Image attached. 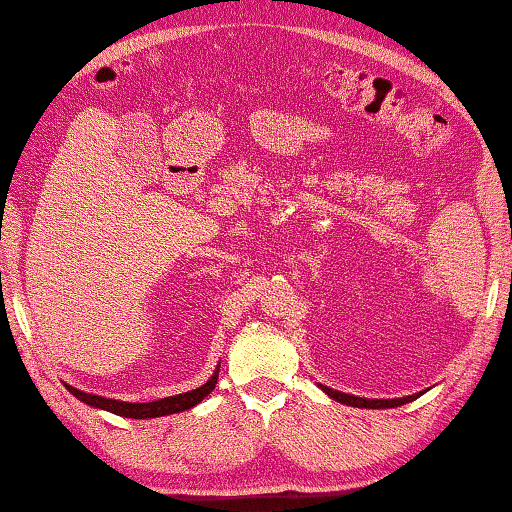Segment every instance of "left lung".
Masks as SVG:
<instances>
[{"mask_svg": "<svg viewBox=\"0 0 512 512\" xmlns=\"http://www.w3.org/2000/svg\"><path fill=\"white\" fill-rule=\"evenodd\" d=\"M318 388H321L327 397L339 401V403H345V406H352V408H368V410H381V408H399L403 406V403H410L414 399H419L423 392H417V394H410V397H401V399H365V397H354V394H345V392H339L334 388H327V385L318 383Z\"/></svg>", "mask_w": 512, "mask_h": 512, "instance_id": "obj_1", "label": "left lung"}]
</instances>
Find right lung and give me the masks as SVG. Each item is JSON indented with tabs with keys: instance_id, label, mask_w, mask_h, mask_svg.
<instances>
[{
	"instance_id": "right-lung-1",
	"label": "right lung",
	"mask_w": 512,
	"mask_h": 512,
	"mask_svg": "<svg viewBox=\"0 0 512 512\" xmlns=\"http://www.w3.org/2000/svg\"><path fill=\"white\" fill-rule=\"evenodd\" d=\"M218 370H220V365H216V370L209 376V381L202 383L196 390L176 394V397L149 401V403H129V401H120V399H106V397H98V394L77 390L69 383H64V385L75 399H80L82 403H86V406H91V408H100V410L118 414V417H129V419H153V417H167V414L185 412V410H191L194 406H198L202 399L209 397V394L214 392L216 383H218Z\"/></svg>"
}]
</instances>
